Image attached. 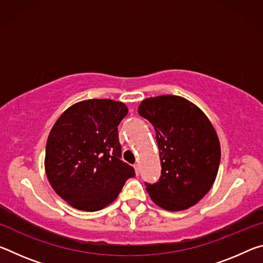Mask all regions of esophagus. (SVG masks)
Instances as JSON below:
<instances>
[{"label":"esophagus","mask_w":263,"mask_h":263,"mask_svg":"<svg viewBox=\"0 0 263 263\" xmlns=\"http://www.w3.org/2000/svg\"><path fill=\"white\" fill-rule=\"evenodd\" d=\"M135 171H136V175H139V164H135Z\"/></svg>","instance_id":"esophagus-1"}]
</instances>
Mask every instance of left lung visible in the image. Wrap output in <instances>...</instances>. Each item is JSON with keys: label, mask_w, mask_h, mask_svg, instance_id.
<instances>
[{"label": "left lung", "mask_w": 263, "mask_h": 263, "mask_svg": "<svg viewBox=\"0 0 263 263\" xmlns=\"http://www.w3.org/2000/svg\"><path fill=\"white\" fill-rule=\"evenodd\" d=\"M138 112L152 124L160 152L161 176L146 190L158 206L185 210L208 194L220 162V144L205 114L181 96L149 97Z\"/></svg>", "instance_id": "obj_1"}]
</instances>
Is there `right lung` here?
<instances>
[{
    "label": "right lung",
    "mask_w": 263,
    "mask_h": 263,
    "mask_svg": "<svg viewBox=\"0 0 263 263\" xmlns=\"http://www.w3.org/2000/svg\"><path fill=\"white\" fill-rule=\"evenodd\" d=\"M126 105L112 100H87L62 114L47 138L45 171L55 193L82 211L112 203L135 169L121 160L118 125Z\"/></svg>",
    "instance_id": "add662e5"
}]
</instances>
